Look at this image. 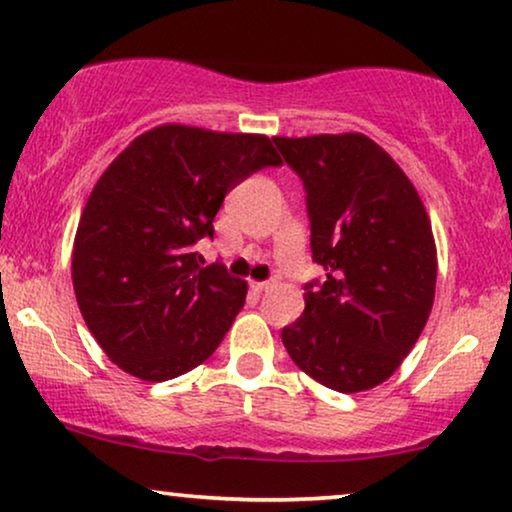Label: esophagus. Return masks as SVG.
I'll return each instance as SVG.
<instances>
[{
	"label": "esophagus",
	"mask_w": 512,
	"mask_h": 512,
	"mask_svg": "<svg viewBox=\"0 0 512 512\" xmlns=\"http://www.w3.org/2000/svg\"><path fill=\"white\" fill-rule=\"evenodd\" d=\"M249 286H251V291L261 293V291H265V289H268V286H270V282H251Z\"/></svg>",
	"instance_id": "esophagus-1"
}]
</instances>
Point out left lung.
Segmentation results:
<instances>
[{"mask_svg":"<svg viewBox=\"0 0 512 512\" xmlns=\"http://www.w3.org/2000/svg\"><path fill=\"white\" fill-rule=\"evenodd\" d=\"M272 139L303 179L312 258L326 270L282 331L286 352L328 389H373L396 373L431 314L429 214L396 160L361 132Z\"/></svg>","mask_w":512,"mask_h":512,"instance_id":"left-lung-1","label":"left lung"}]
</instances>
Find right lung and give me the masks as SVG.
Listing matches in <instances>:
<instances>
[{"mask_svg":"<svg viewBox=\"0 0 512 512\" xmlns=\"http://www.w3.org/2000/svg\"><path fill=\"white\" fill-rule=\"evenodd\" d=\"M282 165L265 135L165 123L132 139L97 179L72 249L79 310L102 352L144 382L200 366L221 345L247 282L202 268L230 188Z\"/></svg>","mask_w":512,"mask_h":512,"instance_id":"add662e5","label":"right lung"}]
</instances>
